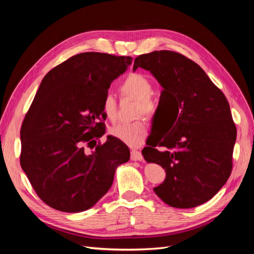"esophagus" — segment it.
Segmentation results:
<instances>
[{
    "label": "esophagus",
    "instance_id": "34e87169",
    "mask_svg": "<svg viewBox=\"0 0 254 254\" xmlns=\"http://www.w3.org/2000/svg\"><path fill=\"white\" fill-rule=\"evenodd\" d=\"M131 160L133 161H142L143 160V155L140 150L132 149L131 150Z\"/></svg>",
    "mask_w": 254,
    "mask_h": 254
}]
</instances>
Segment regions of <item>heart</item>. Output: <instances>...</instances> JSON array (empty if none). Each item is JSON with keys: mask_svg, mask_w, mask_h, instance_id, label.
Instances as JSON below:
<instances>
[{"mask_svg": "<svg viewBox=\"0 0 254 254\" xmlns=\"http://www.w3.org/2000/svg\"><path fill=\"white\" fill-rule=\"evenodd\" d=\"M120 90L123 95L137 99V114H146L153 117L158 111V104L152 98V83L145 75L132 73L122 82ZM118 104L112 94H106L103 99V111L109 120L117 117ZM110 134L131 147H139L148 134V124L144 120L132 123H121L110 128Z\"/></svg>", "mask_w": 254, "mask_h": 254, "instance_id": "heart-1", "label": "heart"}]
</instances>
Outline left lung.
Segmentation results:
<instances>
[{
	"label": "left lung",
	"instance_id": "8db88e82",
	"mask_svg": "<svg viewBox=\"0 0 254 254\" xmlns=\"http://www.w3.org/2000/svg\"><path fill=\"white\" fill-rule=\"evenodd\" d=\"M150 71L163 90L158 109L167 134H153L142 150L148 163L166 172L164 182L153 189L177 209L210 200L232 172L236 127L225 94L193 60L172 51H155L134 59L133 71ZM160 147V149L157 147Z\"/></svg>",
	"mask_w": 254,
	"mask_h": 254
}]
</instances>
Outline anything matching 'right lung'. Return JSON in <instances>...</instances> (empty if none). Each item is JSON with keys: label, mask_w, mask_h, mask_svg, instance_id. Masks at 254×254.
Instances as JSON below:
<instances>
[{"label": "right lung", "mask_w": 254, "mask_h": 254, "mask_svg": "<svg viewBox=\"0 0 254 254\" xmlns=\"http://www.w3.org/2000/svg\"><path fill=\"white\" fill-rule=\"evenodd\" d=\"M132 58L87 52L44 76L21 127L22 170L41 200L61 212L93 206L112 186L130 151L104 131L103 99ZM95 145H92L91 143ZM95 148L89 153L85 147Z\"/></svg>", "instance_id": "right-lung-1"}]
</instances>
